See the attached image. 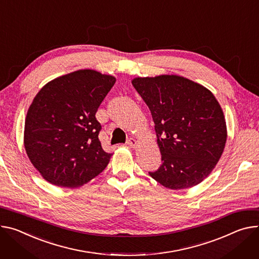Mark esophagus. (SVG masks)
<instances>
[{
	"label": "esophagus",
	"instance_id": "34e87169",
	"mask_svg": "<svg viewBox=\"0 0 259 259\" xmlns=\"http://www.w3.org/2000/svg\"><path fill=\"white\" fill-rule=\"evenodd\" d=\"M127 145H128L129 147H131V148H136V147H137L136 139H134V138H129V139L127 140Z\"/></svg>",
	"mask_w": 259,
	"mask_h": 259
}]
</instances>
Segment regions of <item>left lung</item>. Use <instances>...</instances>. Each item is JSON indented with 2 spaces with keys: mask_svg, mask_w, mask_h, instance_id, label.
<instances>
[{
  "mask_svg": "<svg viewBox=\"0 0 259 259\" xmlns=\"http://www.w3.org/2000/svg\"><path fill=\"white\" fill-rule=\"evenodd\" d=\"M132 84L149 106L162 164L149 175L172 190L202 182L226 143L220 104L204 87L178 75L137 77Z\"/></svg>",
  "mask_w": 259,
  "mask_h": 259,
  "instance_id": "obj_1",
  "label": "left lung"
}]
</instances>
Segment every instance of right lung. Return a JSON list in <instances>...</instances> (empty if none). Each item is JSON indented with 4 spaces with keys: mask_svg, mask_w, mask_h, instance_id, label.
<instances>
[{
    "mask_svg": "<svg viewBox=\"0 0 259 259\" xmlns=\"http://www.w3.org/2000/svg\"><path fill=\"white\" fill-rule=\"evenodd\" d=\"M115 82L111 75L78 70L46 83L31 104L25 123V148L42 177L74 188L98 176L111 154L99 140L96 112Z\"/></svg>",
    "mask_w": 259,
    "mask_h": 259,
    "instance_id": "obj_1",
    "label": "right lung"
}]
</instances>
